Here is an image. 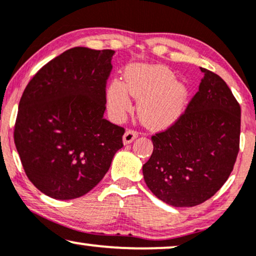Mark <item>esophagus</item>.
Instances as JSON below:
<instances>
[{
    "mask_svg": "<svg viewBox=\"0 0 256 256\" xmlns=\"http://www.w3.org/2000/svg\"><path fill=\"white\" fill-rule=\"evenodd\" d=\"M139 136V132L136 131V130H128L125 132L124 137H122V142H124V144H130L136 138H137Z\"/></svg>",
    "mask_w": 256,
    "mask_h": 256,
    "instance_id": "1",
    "label": "esophagus"
}]
</instances>
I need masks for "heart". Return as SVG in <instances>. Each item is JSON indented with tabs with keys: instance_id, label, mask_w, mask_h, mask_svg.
<instances>
[{
	"instance_id": "b5f03b06",
	"label": "heart",
	"mask_w": 256,
	"mask_h": 256,
	"mask_svg": "<svg viewBox=\"0 0 256 256\" xmlns=\"http://www.w3.org/2000/svg\"><path fill=\"white\" fill-rule=\"evenodd\" d=\"M131 96L142 100L139 116L145 124L166 125L182 114L187 90L174 82V74L164 66H134L125 72V83L114 80L108 88L112 114L122 116L131 108Z\"/></svg>"
}]
</instances>
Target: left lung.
<instances>
[{"label":"left lung","instance_id":"8db88e82","mask_svg":"<svg viewBox=\"0 0 256 256\" xmlns=\"http://www.w3.org/2000/svg\"><path fill=\"white\" fill-rule=\"evenodd\" d=\"M202 71L199 91L171 126L152 136L153 152L142 166L151 192L174 207L212 198L233 171L240 148V104L222 78Z\"/></svg>","mask_w":256,"mask_h":256}]
</instances>
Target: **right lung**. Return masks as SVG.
I'll return each instance as SVG.
<instances>
[{
  "instance_id": "1",
  "label": "right lung",
  "mask_w": 256,
  "mask_h": 256,
  "mask_svg": "<svg viewBox=\"0 0 256 256\" xmlns=\"http://www.w3.org/2000/svg\"><path fill=\"white\" fill-rule=\"evenodd\" d=\"M114 54L84 46L64 51L23 91L14 140L26 176L48 196L86 194L122 148L124 128L103 117Z\"/></svg>"
}]
</instances>
